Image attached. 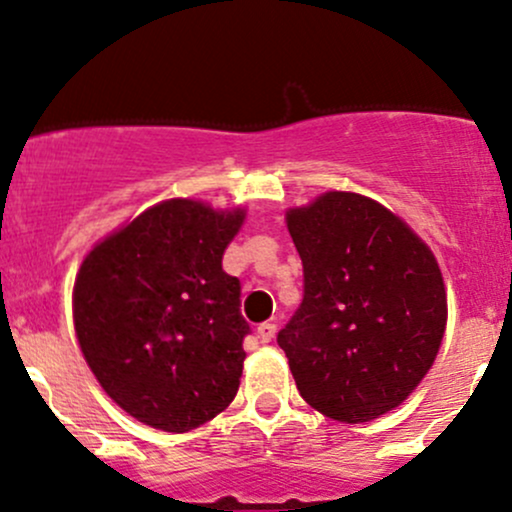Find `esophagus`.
I'll return each mask as SVG.
<instances>
[{"instance_id": "esophagus-1", "label": "esophagus", "mask_w": 512, "mask_h": 512, "mask_svg": "<svg viewBox=\"0 0 512 512\" xmlns=\"http://www.w3.org/2000/svg\"><path fill=\"white\" fill-rule=\"evenodd\" d=\"M274 334H276V325H274V322H262V325L257 327V337H260L262 344L272 342Z\"/></svg>"}]
</instances>
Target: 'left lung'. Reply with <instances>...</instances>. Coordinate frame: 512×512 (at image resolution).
<instances>
[{"label": "left lung", "instance_id": "left-lung-1", "mask_svg": "<svg viewBox=\"0 0 512 512\" xmlns=\"http://www.w3.org/2000/svg\"><path fill=\"white\" fill-rule=\"evenodd\" d=\"M303 301L276 334L298 392L344 424L402 404L443 342L448 301L428 245L373 199L327 192L286 214Z\"/></svg>", "mask_w": 512, "mask_h": 512}]
</instances>
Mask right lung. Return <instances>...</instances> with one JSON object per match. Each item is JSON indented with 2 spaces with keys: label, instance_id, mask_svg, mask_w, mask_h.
Masks as SVG:
<instances>
[{
  "label": "right lung",
  "instance_id": "1",
  "mask_svg": "<svg viewBox=\"0 0 512 512\" xmlns=\"http://www.w3.org/2000/svg\"><path fill=\"white\" fill-rule=\"evenodd\" d=\"M243 219V209L170 199L98 243L76 274L86 363L146 426L192 431L236 397L250 325L221 260Z\"/></svg>",
  "mask_w": 512,
  "mask_h": 512
}]
</instances>
